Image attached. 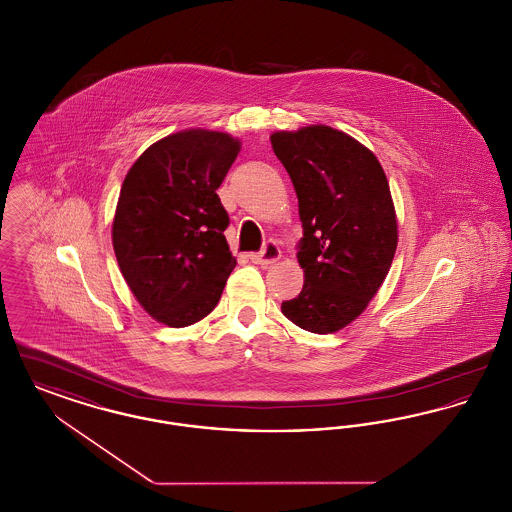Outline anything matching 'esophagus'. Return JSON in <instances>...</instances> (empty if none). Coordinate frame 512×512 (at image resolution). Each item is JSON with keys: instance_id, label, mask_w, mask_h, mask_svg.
<instances>
[{"instance_id": "34e87169", "label": "esophagus", "mask_w": 512, "mask_h": 512, "mask_svg": "<svg viewBox=\"0 0 512 512\" xmlns=\"http://www.w3.org/2000/svg\"><path fill=\"white\" fill-rule=\"evenodd\" d=\"M280 257H282V251H280V247L276 245V242H272V240H268L265 247H263L259 253H251V255H249V259H251L253 263H259V265H272V263H276Z\"/></svg>"}]
</instances>
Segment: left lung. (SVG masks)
Wrapping results in <instances>:
<instances>
[{
  "mask_svg": "<svg viewBox=\"0 0 512 512\" xmlns=\"http://www.w3.org/2000/svg\"><path fill=\"white\" fill-rule=\"evenodd\" d=\"M270 144L292 178L303 224L305 284L282 313L307 332H338L380 290L397 249L386 172L368 147L324 124L274 132Z\"/></svg>",
  "mask_w": 512,
  "mask_h": 512,
  "instance_id": "1",
  "label": "left lung"
}]
</instances>
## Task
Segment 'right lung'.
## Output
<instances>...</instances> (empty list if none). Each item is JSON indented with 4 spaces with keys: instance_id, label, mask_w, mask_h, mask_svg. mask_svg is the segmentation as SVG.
<instances>
[{
    "instance_id": "1",
    "label": "right lung",
    "mask_w": 512,
    "mask_h": 512,
    "mask_svg": "<svg viewBox=\"0 0 512 512\" xmlns=\"http://www.w3.org/2000/svg\"><path fill=\"white\" fill-rule=\"evenodd\" d=\"M240 147L226 132L182 130L147 147L122 182L113 249L128 288L157 322L184 328L219 303L236 259L217 190Z\"/></svg>"
}]
</instances>
